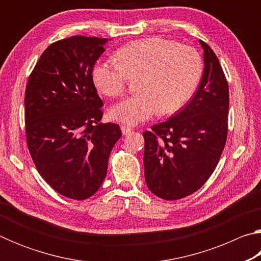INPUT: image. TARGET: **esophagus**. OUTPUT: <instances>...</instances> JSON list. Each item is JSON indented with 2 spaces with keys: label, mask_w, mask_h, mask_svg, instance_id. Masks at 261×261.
Returning a JSON list of instances; mask_svg holds the SVG:
<instances>
[{
  "label": "esophagus",
  "mask_w": 261,
  "mask_h": 261,
  "mask_svg": "<svg viewBox=\"0 0 261 261\" xmlns=\"http://www.w3.org/2000/svg\"><path fill=\"white\" fill-rule=\"evenodd\" d=\"M121 130H122V134L123 135H127V134H130V132L132 131V129L130 126H126V125H122L121 126Z\"/></svg>",
  "instance_id": "1"
}]
</instances>
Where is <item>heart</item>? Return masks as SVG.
I'll list each match as a JSON object with an SVG mask.
<instances>
[{"instance_id":"heart-1","label":"heart","mask_w":261,"mask_h":261,"mask_svg":"<svg viewBox=\"0 0 261 261\" xmlns=\"http://www.w3.org/2000/svg\"><path fill=\"white\" fill-rule=\"evenodd\" d=\"M116 62H98L92 70L101 94L116 98L137 81V94L109 110L117 122L135 125L158 112L171 114L191 98L202 74L201 57L194 48L174 40L152 37L123 46Z\"/></svg>"}]
</instances>
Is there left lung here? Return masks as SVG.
<instances>
[{"label":"left lung","mask_w":261,"mask_h":261,"mask_svg":"<svg viewBox=\"0 0 261 261\" xmlns=\"http://www.w3.org/2000/svg\"><path fill=\"white\" fill-rule=\"evenodd\" d=\"M204 49V74L193 98L169 120L145 131L144 168L149 191L177 200L199 190L218 166L228 135L229 87L215 53Z\"/></svg>","instance_id":"left-lung-1"}]
</instances>
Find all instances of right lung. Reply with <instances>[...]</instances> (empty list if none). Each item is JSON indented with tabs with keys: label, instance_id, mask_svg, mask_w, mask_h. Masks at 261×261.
I'll use <instances>...</instances> for the list:
<instances>
[{
	"label": "right lung",
	"instance_id": "right-lung-1",
	"mask_svg": "<svg viewBox=\"0 0 261 261\" xmlns=\"http://www.w3.org/2000/svg\"><path fill=\"white\" fill-rule=\"evenodd\" d=\"M108 39L73 35L42 53L25 90L28 147L41 177L62 196L84 200L98 191L120 125L101 123L102 100L92 78Z\"/></svg>",
	"mask_w": 261,
	"mask_h": 261
}]
</instances>
